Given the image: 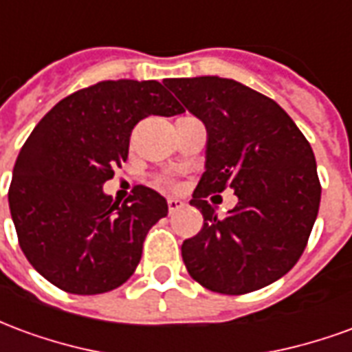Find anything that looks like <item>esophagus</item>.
Returning a JSON list of instances; mask_svg holds the SVG:
<instances>
[{
	"mask_svg": "<svg viewBox=\"0 0 352 352\" xmlns=\"http://www.w3.org/2000/svg\"><path fill=\"white\" fill-rule=\"evenodd\" d=\"M184 204L181 201V199H177V198H169L168 199V209H169V214H173L177 213L179 209H183Z\"/></svg>",
	"mask_w": 352,
	"mask_h": 352,
	"instance_id": "1",
	"label": "esophagus"
}]
</instances>
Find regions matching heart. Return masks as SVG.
Instances as JSON below:
<instances>
[{"label":"heart","instance_id":"b5f03b06","mask_svg":"<svg viewBox=\"0 0 352 352\" xmlns=\"http://www.w3.org/2000/svg\"><path fill=\"white\" fill-rule=\"evenodd\" d=\"M160 184L162 186H166V188H171V186H173V183H171L169 179H160Z\"/></svg>","mask_w":352,"mask_h":352}]
</instances>
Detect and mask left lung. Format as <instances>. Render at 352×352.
Wrapping results in <instances>:
<instances>
[{
	"instance_id": "8db88e82",
	"label": "left lung",
	"mask_w": 352,
	"mask_h": 352,
	"mask_svg": "<svg viewBox=\"0 0 352 352\" xmlns=\"http://www.w3.org/2000/svg\"><path fill=\"white\" fill-rule=\"evenodd\" d=\"M166 87L207 128L206 171L190 199L204 226L181 247L186 270L221 294L272 285L300 260L317 219L309 141L272 98L241 82L194 77L166 79ZM226 188L238 206L219 219L206 198Z\"/></svg>"
}]
</instances>
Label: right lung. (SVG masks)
<instances>
[{"label":"right lung","instance_id":"obj_1","mask_svg":"<svg viewBox=\"0 0 352 352\" xmlns=\"http://www.w3.org/2000/svg\"><path fill=\"white\" fill-rule=\"evenodd\" d=\"M183 111L158 80H101L58 101L35 126L12 169L9 207L20 249L54 287L90 296L130 279L168 201L143 184L113 201L103 183L128 160L139 120Z\"/></svg>","mask_w":352,"mask_h":352}]
</instances>
